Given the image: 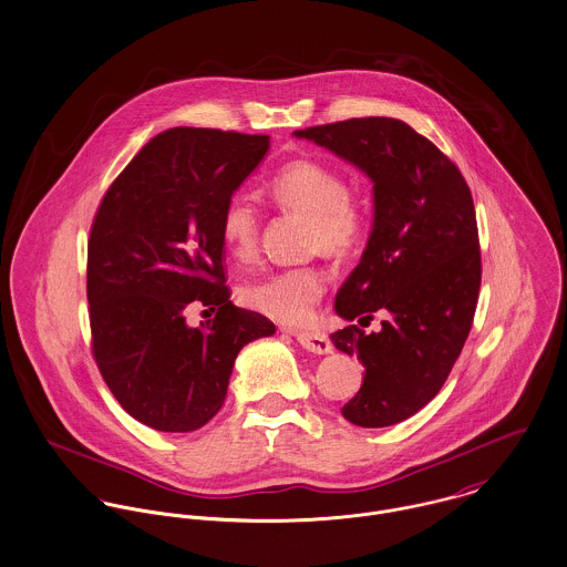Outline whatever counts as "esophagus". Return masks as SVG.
<instances>
[{"instance_id": "34e87169", "label": "esophagus", "mask_w": 567, "mask_h": 567, "mask_svg": "<svg viewBox=\"0 0 567 567\" xmlns=\"http://www.w3.org/2000/svg\"><path fill=\"white\" fill-rule=\"evenodd\" d=\"M298 339V343L312 353H330L332 351V341L328 339L326 332L321 330H312V332H296L293 334Z\"/></svg>"}]
</instances>
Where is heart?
I'll return each mask as SVG.
<instances>
[{
    "instance_id": "1",
    "label": "heart",
    "mask_w": 567,
    "mask_h": 567,
    "mask_svg": "<svg viewBox=\"0 0 567 567\" xmlns=\"http://www.w3.org/2000/svg\"><path fill=\"white\" fill-rule=\"evenodd\" d=\"M274 203L287 212L310 219L308 246L328 255L351 252L367 228V212L349 198L343 175L317 159H296L276 171L267 183ZM219 235L224 246L239 261H248L259 244V216L246 198H230L221 212ZM326 293L323 274L312 267H289L248 282L241 291L244 302L265 317L305 326L315 319L317 305Z\"/></svg>"
}]
</instances>
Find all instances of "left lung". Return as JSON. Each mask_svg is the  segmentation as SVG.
<instances>
[{"label": "left lung", "instance_id": "8db88e82", "mask_svg": "<svg viewBox=\"0 0 567 567\" xmlns=\"http://www.w3.org/2000/svg\"><path fill=\"white\" fill-rule=\"evenodd\" d=\"M373 181V228L334 310L364 380L341 408L358 427H389L436 396L468 339L480 300V230L471 189L434 142L396 118L371 116L293 131Z\"/></svg>", "mask_w": 567, "mask_h": 567}]
</instances>
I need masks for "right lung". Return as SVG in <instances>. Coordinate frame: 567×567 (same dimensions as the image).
Here are the masks:
<instances>
[{"label":"right lung","instance_id":"right-lung-1","mask_svg":"<svg viewBox=\"0 0 567 567\" xmlns=\"http://www.w3.org/2000/svg\"><path fill=\"white\" fill-rule=\"evenodd\" d=\"M269 135L175 127L155 135L105 192L87 241L92 355L142 425L185 434L221 408L237 353L271 337L224 285L219 219ZM192 305L217 310L198 329ZM207 312V310H205Z\"/></svg>","mask_w":567,"mask_h":567}]
</instances>
